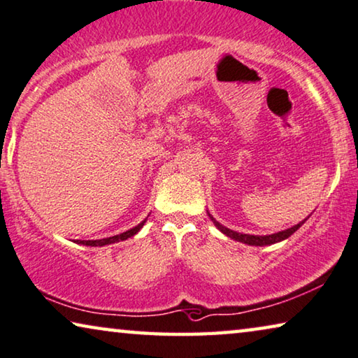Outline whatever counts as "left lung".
I'll return each instance as SVG.
<instances>
[{
	"label": "left lung",
	"instance_id": "obj_1",
	"mask_svg": "<svg viewBox=\"0 0 358 358\" xmlns=\"http://www.w3.org/2000/svg\"><path fill=\"white\" fill-rule=\"evenodd\" d=\"M210 220L215 223V227L220 230L223 234H227L228 238L234 239V241H239V243H244V244H249V246H270V244H275V243H280L282 241V239H287L291 236L292 233H296L299 228H301L303 225V222L307 220H302L301 223H297V225L287 228V230H282V231H278V233H273V234H265V236H255V234H243V233H238V231H233L230 230V228L223 227L218 223L215 218H213L210 213H209Z\"/></svg>",
	"mask_w": 358,
	"mask_h": 358
}]
</instances>
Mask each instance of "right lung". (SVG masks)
Segmentation results:
<instances>
[{"mask_svg": "<svg viewBox=\"0 0 358 358\" xmlns=\"http://www.w3.org/2000/svg\"><path fill=\"white\" fill-rule=\"evenodd\" d=\"M145 222H146V220H143L141 223H138L136 227L130 228V230H128V231H124V233H120V234H115V236L103 238V239H94V241H80V244H85V246H106V244L125 241V239L135 236V234L141 230L143 225H145Z\"/></svg>", "mask_w": 358, "mask_h": 358, "instance_id": "1", "label": "right lung"}]
</instances>
